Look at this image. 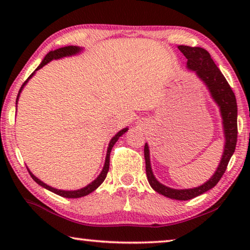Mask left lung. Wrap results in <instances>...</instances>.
<instances>
[{
    "mask_svg": "<svg viewBox=\"0 0 250 250\" xmlns=\"http://www.w3.org/2000/svg\"><path fill=\"white\" fill-rule=\"evenodd\" d=\"M179 49L183 53L188 59V68L195 71L197 77L208 88L211 98L217 104L221 110V115L223 119L224 135H225V146H224V153L222 155L221 163L215 171L214 175L205 182L204 184L198 188H188V189H175L167 188V186L161 184L155 179L151 168L150 163V151L149 146L146 143L145 146V159H146V171L147 181L151 188L155 192L168 198L179 201H188L196 197L201 194L209 191L225 173L228 162L234 154L236 143H237V103L235 94L232 92L229 83H227L226 78L215 65L211 59L209 53L201 47H189V46L180 45Z\"/></svg>",
    "mask_w": 250,
    "mask_h": 250,
    "instance_id": "8db88e82",
    "label": "left lung"
}]
</instances>
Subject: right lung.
Segmentation results:
<instances>
[{"label":"right lung","mask_w":250,"mask_h":250,"mask_svg":"<svg viewBox=\"0 0 250 250\" xmlns=\"http://www.w3.org/2000/svg\"><path fill=\"white\" fill-rule=\"evenodd\" d=\"M83 50V48L78 47V46H65V47H62V48H58V49H55V50H52V52H49L47 55H46L45 58L42 61V62L40 64V66L37 67L36 70L41 69L42 67H44L46 64H48V62L50 61H53V59H59V58H62V57H66V56H73V55H76L80 53ZM35 70V71H36ZM35 71L34 73H32L31 75H29V77L25 80V83L22 84V87H21V89L19 91V95H18V98H16V104H18V100H19V97H20V94L22 92L23 88L25 84L27 83V82L29 79H31L33 77V75L35 74ZM126 131H128V128H125L120 130L119 132H118L115 137H113L111 140H110L109 142V146H108V150H107V155H105V160H104V168L103 171H101V173L99 174V176L97 177V179L95 181H92L90 184H88L87 186H84V188H80V189H76V191H62V189H57V188H52V186H49L47 184H45L44 182H42L40 179H37V177L33 174V173L28 170V173L29 175L32 176V179L36 182L37 184L43 186L44 188L48 189V191L53 192L55 194H57V195L59 196H62V197H66V198H78V197H83V196H86L88 195V194L94 192L96 188H98V186H100V184L103 183V182L104 181L105 176H107V173L109 171V162H110V152H111V149L112 146H115V143L118 141V139H119L122 134L125 133Z\"/></svg>","instance_id":"add662e5"}]
</instances>
